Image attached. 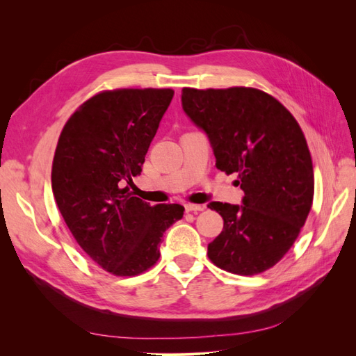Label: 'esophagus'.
<instances>
[{"label": "esophagus", "instance_id": "obj_1", "mask_svg": "<svg viewBox=\"0 0 356 356\" xmlns=\"http://www.w3.org/2000/svg\"><path fill=\"white\" fill-rule=\"evenodd\" d=\"M184 208L187 212H200L204 209L203 204H193V203H187Z\"/></svg>", "mask_w": 356, "mask_h": 356}]
</instances>
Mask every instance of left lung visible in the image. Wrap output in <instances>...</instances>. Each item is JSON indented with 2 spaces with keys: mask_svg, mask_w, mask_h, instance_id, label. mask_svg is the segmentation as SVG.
I'll list each match as a JSON object with an SVG mask.
<instances>
[{
  "mask_svg": "<svg viewBox=\"0 0 356 356\" xmlns=\"http://www.w3.org/2000/svg\"><path fill=\"white\" fill-rule=\"evenodd\" d=\"M182 110L207 134L217 168L238 174L242 204L211 202L222 232L208 257L222 270L251 276L289 251L314 200L306 138L285 106L252 88L182 89Z\"/></svg>",
  "mask_w": 356,
  "mask_h": 356,
  "instance_id": "left-lung-1",
  "label": "left lung"
}]
</instances>
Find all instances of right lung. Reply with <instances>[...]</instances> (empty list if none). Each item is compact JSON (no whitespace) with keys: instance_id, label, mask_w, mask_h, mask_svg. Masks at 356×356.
Wrapping results in <instances>:
<instances>
[{"instance_id":"obj_1","label":"right lung","mask_w":356,"mask_h":356,"mask_svg":"<svg viewBox=\"0 0 356 356\" xmlns=\"http://www.w3.org/2000/svg\"><path fill=\"white\" fill-rule=\"evenodd\" d=\"M172 98V89L98 93L59 136L51 168L58 208L83 251L117 276L152 267L163 233L184 213L181 204L152 207L123 187L141 174Z\"/></svg>"}]
</instances>
